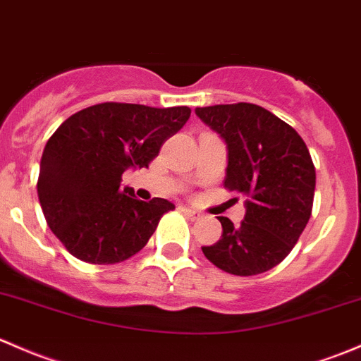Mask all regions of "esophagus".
I'll return each mask as SVG.
<instances>
[{
    "label": "esophagus",
    "instance_id": "obj_1",
    "mask_svg": "<svg viewBox=\"0 0 361 361\" xmlns=\"http://www.w3.org/2000/svg\"><path fill=\"white\" fill-rule=\"evenodd\" d=\"M185 212V216H188V218L190 219H200L202 218V214H200L199 211H195V209H190V207H183V209H181Z\"/></svg>",
    "mask_w": 361,
    "mask_h": 361
}]
</instances>
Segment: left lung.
<instances>
[{
  "label": "left lung",
  "instance_id": "1",
  "mask_svg": "<svg viewBox=\"0 0 361 361\" xmlns=\"http://www.w3.org/2000/svg\"><path fill=\"white\" fill-rule=\"evenodd\" d=\"M197 116L228 149L225 188L247 197L238 226L219 216L223 233L202 247L219 270L252 276L282 263L308 225L314 166L294 128L254 104L197 107Z\"/></svg>",
  "mask_w": 361,
  "mask_h": 361
}]
</instances>
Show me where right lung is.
I'll return each mask as SVG.
<instances>
[{
    "label": "right lung",
    "mask_w": 361,
    "mask_h": 361,
    "mask_svg": "<svg viewBox=\"0 0 361 361\" xmlns=\"http://www.w3.org/2000/svg\"><path fill=\"white\" fill-rule=\"evenodd\" d=\"M188 107L138 104L91 105L63 121L41 157L37 197L48 226L74 257L114 264L149 242L166 199L143 202L121 187L128 168H149L162 143L190 117Z\"/></svg>",
    "instance_id": "add662e5"
}]
</instances>
